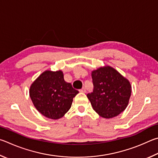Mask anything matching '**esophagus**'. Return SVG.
Masks as SVG:
<instances>
[{"label":"esophagus","mask_w":158,"mask_h":158,"mask_svg":"<svg viewBox=\"0 0 158 158\" xmlns=\"http://www.w3.org/2000/svg\"><path fill=\"white\" fill-rule=\"evenodd\" d=\"M80 92H82V93H85V92H86V89H85V87H82V89H81V90H80Z\"/></svg>","instance_id":"obj_1"}]
</instances>
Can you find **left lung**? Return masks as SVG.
Returning a JSON list of instances; mask_svg holds the SVG:
<instances>
[{
  "label": "left lung",
  "mask_w": 158,
  "mask_h": 158,
  "mask_svg": "<svg viewBox=\"0 0 158 158\" xmlns=\"http://www.w3.org/2000/svg\"><path fill=\"white\" fill-rule=\"evenodd\" d=\"M93 92L87 95L93 109L101 117L111 118L128 106L132 87L128 79L110 66L92 71Z\"/></svg>",
  "instance_id": "8db88e82"
}]
</instances>
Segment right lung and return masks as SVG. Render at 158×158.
Instances as JSON below:
<instances>
[{"label":"right lung","instance_id":"right-lung-1","mask_svg":"<svg viewBox=\"0 0 158 158\" xmlns=\"http://www.w3.org/2000/svg\"><path fill=\"white\" fill-rule=\"evenodd\" d=\"M29 94L38 112L48 118L58 119L71 108L78 91L64 81L61 70H47L30 85Z\"/></svg>","mask_w":158,"mask_h":158}]
</instances>
